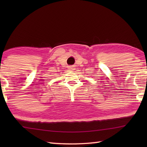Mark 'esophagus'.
Here are the masks:
<instances>
[{
    "mask_svg": "<svg viewBox=\"0 0 147 147\" xmlns=\"http://www.w3.org/2000/svg\"><path fill=\"white\" fill-rule=\"evenodd\" d=\"M68 69L71 71H73L75 69V66H74V65H70V66L68 67Z\"/></svg>",
    "mask_w": 147,
    "mask_h": 147,
    "instance_id": "1",
    "label": "esophagus"
}]
</instances>
